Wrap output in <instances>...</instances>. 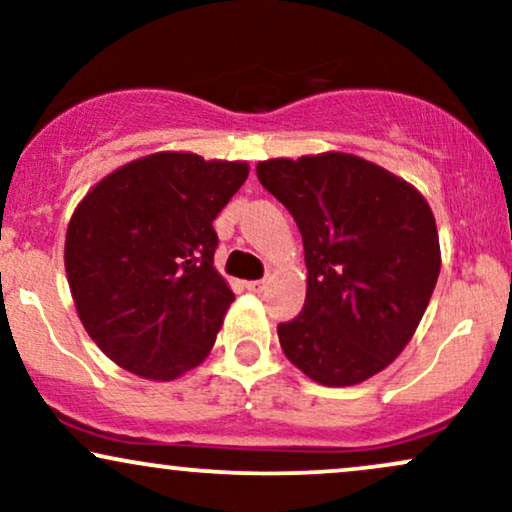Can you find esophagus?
<instances>
[{
	"label": "esophagus",
	"mask_w": 512,
	"mask_h": 512,
	"mask_svg": "<svg viewBox=\"0 0 512 512\" xmlns=\"http://www.w3.org/2000/svg\"><path fill=\"white\" fill-rule=\"evenodd\" d=\"M264 286H267V281L257 279V281H248V284H245V289L252 291V293H262Z\"/></svg>",
	"instance_id": "34e87169"
}]
</instances>
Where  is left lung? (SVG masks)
Returning <instances> with one entry per match:
<instances>
[{
    "label": "left lung",
    "mask_w": 512,
    "mask_h": 512,
    "mask_svg": "<svg viewBox=\"0 0 512 512\" xmlns=\"http://www.w3.org/2000/svg\"><path fill=\"white\" fill-rule=\"evenodd\" d=\"M257 178L291 211L308 267L301 315L276 327L281 349L315 383H363L402 354L436 289L431 207L351 154L272 158Z\"/></svg>",
    "instance_id": "obj_1"
}]
</instances>
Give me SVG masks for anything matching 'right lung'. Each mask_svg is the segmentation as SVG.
<instances>
[{"label":"right lung","mask_w":512,"mask_h":512,"mask_svg":"<svg viewBox=\"0 0 512 512\" xmlns=\"http://www.w3.org/2000/svg\"><path fill=\"white\" fill-rule=\"evenodd\" d=\"M245 163L163 151L117 168L74 211L64 267L88 337L117 366L173 380L199 366L236 301L214 269V219Z\"/></svg>","instance_id":"1"}]
</instances>
